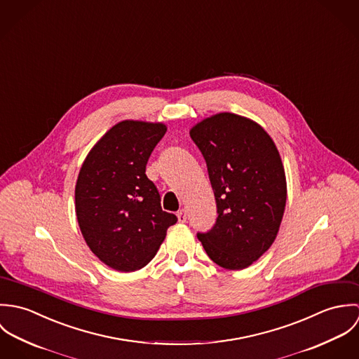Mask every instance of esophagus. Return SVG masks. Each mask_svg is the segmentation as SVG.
Returning <instances> with one entry per match:
<instances>
[{
  "instance_id": "34e87169",
  "label": "esophagus",
  "mask_w": 359,
  "mask_h": 359,
  "mask_svg": "<svg viewBox=\"0 0 359 359\" xmlns=\"http://www.w3.org/2000/svg\"><path fill=\"white\" fill-rule=\"evenodd\" d=\"M177 217H178V221L180 222H185L187 221V211L185 210H180L177 212Z\"/></svg>"
}]
</instances>
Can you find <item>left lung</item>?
<instances>
[{"label": "left lung", "mask_w": 359, "mask_h": 359, "mask_svg": "<svg viewBox=\"0 0 359 359\" xmlns=\"http://www.w3.org/2000/svg\"><path fill=\"white\" fill-rule=\"evenodd\" d=\"M205 157L217 221L198 238L225 269L252 265L273 243L286 205V177L271 137L257 123L218 113L191 130Z\"/></svg>", "instance_id": "1"}]
</instances>
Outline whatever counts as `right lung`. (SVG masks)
Returning <instances> with one entry per match:
<instances>
[{"mask_svg": "<svg viewBox=\"0 0 359 359\" xmlns=\"http://www.w3.org/2000/svg\"><path fill=\"white\" fill-rule=\"evenodd\" d=\"M167 128L126 120L111 127L86 157L76 184L81 233L106 265L121 272L145 266L177 217L163 211L147 163Z\"/></svg>", "mask_w": 359, "mask_h": 359, "instance_id": "right-lung-1", "label": "right lung"}]
</instances>
